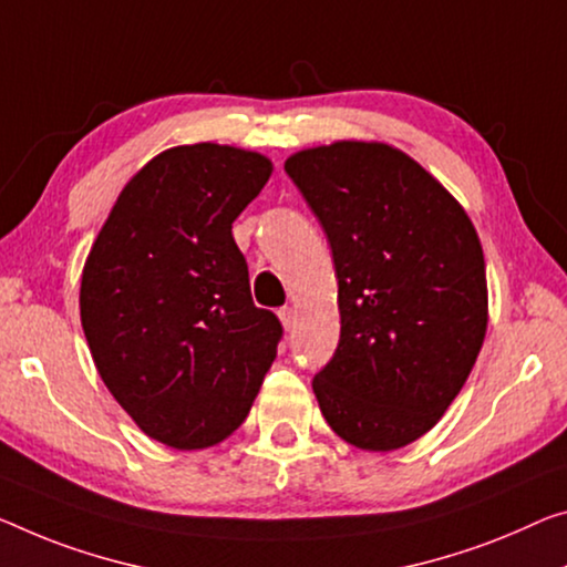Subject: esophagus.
I'll return each mask as SVG.
<instances>
[{"instance_id":"1","label":"esophagus","mask_w":567,"mask_h":567,"mask_svg":"<svg viewBox=\"0 0 567 567\" xmlns=\"http://www.w3.org/2000/svg\"><path fill=\"white\" fill-rule=\"evenodd\" d=\"M278 319H281L284 329H286V332H289V329L296 324V309H291V307H284L281 311H278Z\"/></svg>"}]
</instances>
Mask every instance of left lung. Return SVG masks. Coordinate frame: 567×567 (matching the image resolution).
Wrapping results in <instances>:
<instances>
[{"mask_svg":"<svg viewBox=\"0 0 567 567\" xmlns=\"http://www.w3.org/2000/svg\"><path fill=\"white\" fill-rule=\"evenodd\" d=\"M334 256L339 344L313 395L339 439L403 449L449 411L489 324L486 264L458 199L382 142L311 146L286 159Z\"/></svg>","mask_w":567,"mask_h":567,"instance_id":"8db88e82","label":"left lung"}]
</instances>
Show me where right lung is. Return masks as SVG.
Here are the masks:
<instances>
[{"mask_svg":"<svg viewBox=\"0 0 567 567\" xmlns=\"http://www.w3.org/2000/svg\"><path fill=\"white\" fill-rule=\"evenodd\" d=\"M271 172L240 146L164 150L126 182L85 258L81 324L95 370L169 449L238 431L276 360L281 321L254 303L233 238Z\"/></svg>","mask_w":567,"mask_h":567,"instance_id":"add662e5","label":"right lung"}]
</instances>
